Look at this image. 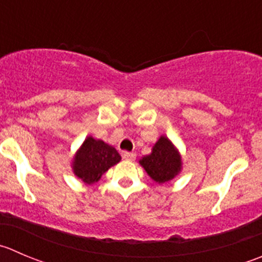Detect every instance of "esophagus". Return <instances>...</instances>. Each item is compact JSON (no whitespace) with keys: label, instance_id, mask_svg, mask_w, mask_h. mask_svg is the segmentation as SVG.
Listing matches in <instances>:
<instances>
[{"label":"esophagus","instance_id":"1","mask_svg":"<svg viewBox=\"0 0 262 262\" xmlns=\"http://www.w3.org/2000/svg\"><path fill=\"white\" fill-rule=\"evenodd\" d=\"M123 159L128 160V161H133V160L136 159V154H134V152L124 151V152H123Z\"/></svg>","mask_w":262,"mask_h":262}]
</instances>
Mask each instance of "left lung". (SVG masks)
Returning a JSON list of instances; mask_svg holds the SVG:
<instances>
[{"instance_id":"left-lung-1","label":"left lung","mask_w":262,"mask_h":262,"mask_svg":"<svg viewBox=\"0 0 262 262\" xmlns=\"http://www.w3.org/2000/svg\"><path fill=\"white\" fill-rule=\"evenodd\" d=\"M147 174L161 184L174 179L182 170V157L169 138L161 136L152 147V152L139 160Z\"/></svg>"}]
</instances>
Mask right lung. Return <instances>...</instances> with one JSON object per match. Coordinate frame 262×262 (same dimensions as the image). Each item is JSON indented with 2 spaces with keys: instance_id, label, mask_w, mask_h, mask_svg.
I'll return each mask as SVG.
<instances>
[{
  "instance_id": "add662e5",
  "label": "right lung",
  "mask_w": 262,
  "mask_h": 262,
  "mask_svg": "<svg viewBox=\"0 0 262 262\" xmlns=\"http://www.w3.org/2000/svg\"><path fill=\"white\" fill-rule=\"evenodd\" d=\"M120 160L121 156L113 146L90 136L73 159V171L84 183L93 184Z\"/></svg>"
}]
</instances>
